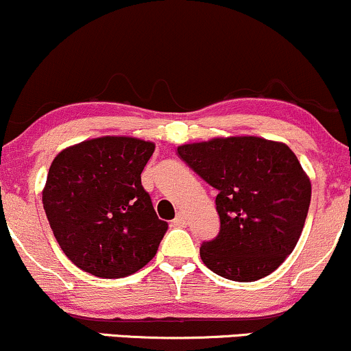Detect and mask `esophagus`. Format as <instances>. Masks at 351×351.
Listing matches in <instances>:
<instances>
[{"label": "esophagus", "mask_w": 351, "mask_h": 351, "mask_svg": "<svg viewBox=\"0 0 351 351\" xmlns=\"http://www.w3.org/2000/svg\"><path fill=\"white\" fill-rule=\"evenodd\" d=\"M185 225V217H184V213H177L176 215V218L174 220H172V226H184Z\"/></svg>", "instance_id": "esophagus-1"}]
</instances>
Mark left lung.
<instances>
[{"instance_id":"8db88e82","label":"left lung","mask_w":351,"mask_h":351,"mask_svg":"<svg viewBox=\"0 0 351 351\" xmlns=\"http://www.w3.org/2000/svg\"><path fill=\"white\" fill-rule=\"evenodd\" d=\"M179 158L217 189L220 230L204 241V265L221 278L253 282L278 269L298 245L311 180L286 144L254 136L177 147Z\"/></svg>"}]
</instances>
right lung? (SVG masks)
<instances>
[{
	"label": "right lung",
	"mask_w": 351,
	"mask_h": 351,
	"mask_svg": "<svg viewBox=\"0 0 351 351\" xmlns=\"http://www.w3.org/2000/svg\"><path fill=\"white\" fill-rule=\"evenodd\" d=\"M154 144L105 136L53 159L43 204L57 243L73 265L98 278H125L154 258L167 232L141 172Z\"/></svg>",
	"instance_id": "add662e5"
}]
</instances>
